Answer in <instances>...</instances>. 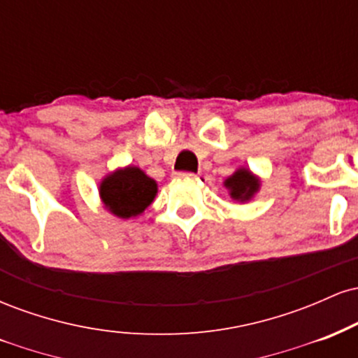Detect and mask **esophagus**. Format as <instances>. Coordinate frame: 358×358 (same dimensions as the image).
Instances as JSON below:
<instances>
[{
	"instance_id": "esophagus-1",
	"label": "esophagus",
	"mask_w": 358,
	"mask_h": 358,
	"mask_svg": "<svg viewBox=\"0 0 358 358\" xmlns=\"http://www.w3.org/2000/svg\"><path fill=\"white\" fill-rule=\"evenodd\" d=\"M175 178L176 180H195L196 175L195 173H185V171H178V173H175Z\"/></svg>"
}]
</instances>
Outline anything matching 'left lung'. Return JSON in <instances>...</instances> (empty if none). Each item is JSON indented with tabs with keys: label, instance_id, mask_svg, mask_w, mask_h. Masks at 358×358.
I'll return each instance as SVG.
<instances>
[{
	"label": "left lung",
	"instance_id": "8db88e82",
	"mask_svg": "<svg viewBox=\"0 0 358 358\" xmlns=\"http://www.w3.org/2000/svg\"><path fill=\"white\" fill-rule=\"evenodd\" d=\"M224 187L229 190V195H231L232 200L245 203L252 200L254 195L259 192L261 178L254 175L249 168L241 166L229 178L224 180Z\"/></svg>",
	"mask_w": 358,
	"mask_h": 358
}]
</instances>
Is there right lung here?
I'll list each match as a JSON object with an SVG mask.
<instances>
[{
  "mask_svg": "<svg viewBox=\"0 0 358 358\" xmlns=\"http://www.w3.org/2000/svg\"><path fill=\"white\" fill-rule=\"evenodd\" d=\"M156 193L158 183L133 165L110 171L99 183V196L106 210L124 220L141 215L153 203Z\"/></svg>",
  "mask_w": 358,
  "mask_h": 358,
  "instance_id": "add662e5",
  "label": "right lung"
}]
</instances>
